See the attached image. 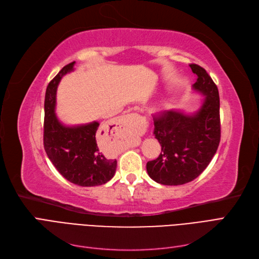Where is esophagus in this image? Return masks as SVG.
Here are the masks:
<instances>
[{
  "label": "esophagus",
  "mask_w": 259,
  "mask_h": 259,
  "mask_svg": "<svg viewBox=\"0 0 259 259\" xmlns=\"http://www.w3.org/2000/svg\"><path fill=\"white\" fill-rule=\"evenodd\" d=\"M139 119V115L137 114V113H131V114H127L126 116H124L123 119H122V124H132V123H134L136 120H138Z\"/></svg>",
  "instance_id": "1"
}]
</instances>
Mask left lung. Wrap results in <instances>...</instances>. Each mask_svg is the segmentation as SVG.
I'll use <instances>...</instances> for the list:
<instances>
[{
    "label": "left lung",
    "instance_id": "obj_1",
    "mask_svg": "<svg viewBox=\"0 0 259 259\" xmlns=\"http://www.w3.org/2000/svg\"><path fill=\"white\" fill-rule=\"evenodd\" d=\"M189 66L198 76L192 89L204 96L201 108L193 114L164 110L153 117V134L162 150L158 159L147 163V171L161 185L192 182L207 167L221 142L217 86L205 69L195 64Z\"/></svg>",
    "mask_w": 259,
    "mask_h": 259
}]
</instances>
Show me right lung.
<instances>
[{"label":"right lung","mask_w":259,"mask_h":259,"mask_svg":"<svg viewBox=\"0 0 259 259\" xmlns=\"http://www.w3.org/2000/svg\"><path fill=\"white\" fill-rule=\"evenodd\" d=\"M75 61L62 68L50 82L44 101V149L59 173L81 187L100 186L110 180L116 160L109 155V144L98 122L66 126L55 113L57 86L65 74L73 71Z\"/></svg>","instance_id":"obj_1"}]
</instances>
